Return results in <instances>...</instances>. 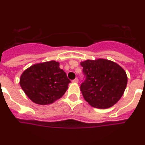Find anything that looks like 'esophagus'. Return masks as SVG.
I'll return each instance as SVG.
<instances>
[{
    "mask_svg": "<svg viewBox=\"0 0 145 145\" xmlns=\"http://www.w3.org/2000/svg\"><path fill=\"white\" fill-rule=\"evenodd\" d=\"M72 82H75V83H77V82H78V79H77V78H75L74 80H72Z\"/></svg>",
    "mask_w": 145,
    "mask_h": 145,
    "instance_id": "1",
    "label": "esophagus"
}]
</instances>
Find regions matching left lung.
Listing matches in <instances>:
<instances>
[{"label":"left lung","instance_id":"1","mask_svg":"<svg viewBox=\"0 0 145 145\" xmlns=\"http://www.w3.org/2000/svg\"><path fill=\"white\" fill-rule=\"evenodd\" d=\"M80 64L86 77L80 86L84 99L93 108L102 109L116 104L127 86L125 70L105 59H88Z\"/></svg>","mask_w":145,"mask_h":145}]
</instances>
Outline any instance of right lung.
<instances>
[{
    "instance_id": "right-lung-1",
    "label": "right lung",
    "mask_w": 145,
    "mask_h": 145,
    "mask_svg": "<svg viewBox=\"0 0 145 145\" xmlns=\"http://www.w3.org/2000/svg\"><path fill=\"white\" fill-rule=\"evenodd\" d=\"M71 81L65 72L59 69L58 62L37 63L25 70L20 76L23 91L33 103L48 105L65 93Z\"/></svg>"
}]
</instances>
